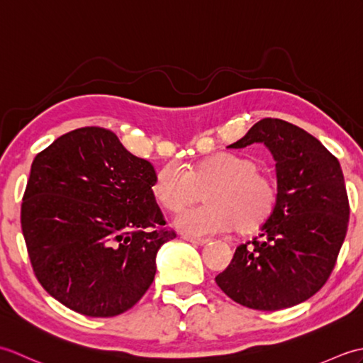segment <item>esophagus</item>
<instances>
[{"instance_id": "esophagus-1", "label": "esophagus", "mask_w": 363, "mask_h": 363, "mask_svg": "<svg viewBox=\"0 0 363 363\" xmlns=\"http://www.w3.org/2000/svg\"><path fill=\"white\" fill-rule=\"evenodd\" d=\"M184 240L186 242H189V243H191V245H195V246H203V245H206L207 243V240L206 238H195V237H182Z\"/></svg>"}]
</instances>
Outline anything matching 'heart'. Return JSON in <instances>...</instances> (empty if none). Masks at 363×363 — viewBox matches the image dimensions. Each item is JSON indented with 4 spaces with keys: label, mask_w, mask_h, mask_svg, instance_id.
I'll list each match as a JSON object with an SVG mask.
<instances>
[{
    "label": "heart",
    "mask_w": 363,
    "mask_h": 363,
    "mask_svg": "<svg viewBox=\"0 0 363 363\" xmlns=\"http://www.w3.org/2000/svg\"><path fill=\"white\" fill-rule=\"evenodd\" d=\"M204 190V206L181 212L174 226L184 234L206 237L235 229L250 233L272 217L277 203L273 179L259 173L250 157L220 152L190 165L186 172L167 165L151 186L154 199L169 212L195 203Z\"/></svg>",
    "instance_id": "heart-1"
}]
</instances>
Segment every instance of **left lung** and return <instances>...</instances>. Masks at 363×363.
<instances>
[{"mask_svg":"<svg viewBox=\"0 0 363 363\" xmlns=\"http://www.w3.org/2000/svg\"><path fill=\"white\" fill-rule=\"evenodd\" d=\"M265 145L276 162L277 203L215 282L235 303L281 311L313 296L335 267L350 204L343 172L323 143L289 121L264 118L228 148Z\"/></svg>","mask_w":363,"mask_h":363,"instance_id":"8db88e82","label":"left lung"}]
</instances>
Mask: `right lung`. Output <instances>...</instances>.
<instances>
[{
  "mask_svg": "<svg viewBox=\"0 0 363 363\" xmlns=\"http://www.w3.org/2000/svg\"><path fill=\"white\" fill-rule=\"evenodd\" d=\"M156 172L103 128L74 129L38 152L21 204L33 269L59 303L87 317H115L156 274L167 230L151 194Z\"/></svg>",
  "mask_w": 363,
  "mask_h": 363,
  "instance_id": "obj_1",
  "label": "right lung"
}]
</instances>
